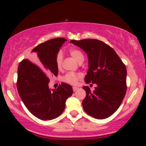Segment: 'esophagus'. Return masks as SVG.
<instances>
[{
    "label": "esophagus",
    "instance_id": "obj_1",
    "mask_svg": "<svg viewBox=\"0 0 146 146\" xmlns=\"http://www.w3.org/2000/svg\"><path fill=\"white\" fill-rule=\"evenodd\" d=\"M79 89V88H78V87H76V86H73V91H76V90H78Z\"/></svg>",
    "mask_w": 146,
    "mask_h": 146
}]
</instances>
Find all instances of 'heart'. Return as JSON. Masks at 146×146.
<instances>
[{
    "instance_id": "1",
    "label": "heart",
    "mask_w": 146,
    "mask_h": 146,
    "mask_svg": "<svg viewBox=\"0 0 146 146\" xmlns=\"http://www.w3.org/2000/svg\"><path fill=\"white\" fill-rule=\"evenodd\" d=\"M69 54L73 57L74 59L79 63H82L84 60V55L81 50L76 48H72L69 50ZM63 62V56L61 52H58L56 56V66L58 69H61L62 67ZM82 76L81 73H68L64 76L63 81L65 82L70 84L74 85L78 82L79 79H80Z\"/></svg>"
}]
</instances>
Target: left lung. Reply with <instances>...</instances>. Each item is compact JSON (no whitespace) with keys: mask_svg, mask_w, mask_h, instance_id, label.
Listing matches in <instances>:
<instances>
[{"mask_svg":"<svg viewBox=\"0 0 146 146\" xmlns=\"http://www.w3.org/2000/svg\"><path fill=\"white\" fill-rule=\"evenodd\" d=\"M70 43L79 46L88 56V70L85 82L97 84L93 91L88 86L83 87L86 93L82 101L84 110L99 119L111 116L120 106L126 93L125 64L115 50L102 41L72 40Z\"/></svg>","mask_w":146,"mask_h":146,"instance_id":"left-lung-1","label":"left lung"}]
</instances>
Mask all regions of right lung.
Here are the masks:
<instances>
[{
  "instance_id": "obj_1",
  "label": "right lung",
  "mask_w": 146,
  "mask_h": 146,
  "mask_svg": "<svg viewBox=\"0 0 146 146\" xmlns=\"http://www.w3.org/2000/svg\"><path fill=\"white\" fill-rule=\"evenodd\" d=\"M66 40L57 38L41 43L32 50L37 64L23 60L18 65V93L30 113L40 119L59 117L64 110L66 100L73 94L71 85L63 82L56 89H50L46 75H58L56 56Z\"/></svg>"
}]
</instances>
